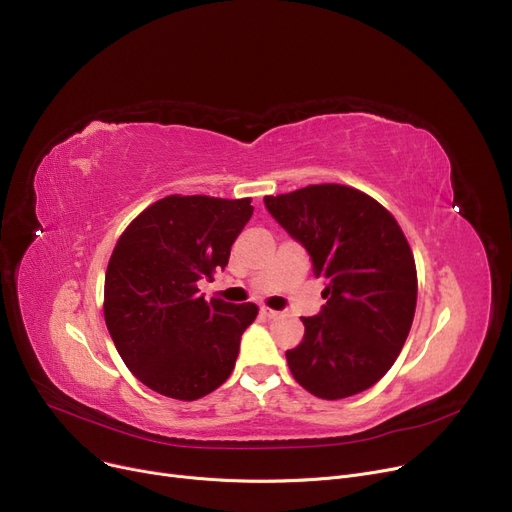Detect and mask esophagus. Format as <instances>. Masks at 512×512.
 <instances>
[{"mask_svg": "<svg viewBox=\"0 0 512 512\" xmlns=\"http://www.w3.org/2000/svg\"><path fill=\"white\" fill-rule=\"evenodd\" d=\"M261 315L267 317V319H274L280 315V311H274V309H267V307H261Z\"/></svg>", "mask_w": 512, "mask_h": 512, "instance_id": "esophagus-1", "label": "esophagus"}]
</instances>
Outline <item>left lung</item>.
<instances>
[{
    "label": "left lung",
    "mask_w": 512,
    "mask_h": 512,
    "mask_svg": "<svg viewBox=\"0 0 512 512\" xmlns=\"http://www.w3.org/2000/svg\"><path fill=\"white\" fill-rule=\"evenodd\" d=\"M263 203L326 280V305L301 317L305 336L286 351L294 380L326 400L371 388L394 365L415 317L417 270L405 234L378 201L342 184Z\"/></svg>",
    "instance_id": "left-lung-1"
}]
</instances>
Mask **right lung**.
<instances>
[{
    "label": "right lung",
    "instance_id": "add662e5",
    "mask_svg": "<svg viewBox=\"0 0 512 512\" xmlns=\"http://www.w3.org/2000/svg\"><path fill=\"white\" fill-rule=\"evenodd\" d=\"M251 215V199L170 195L118 238L105 272V326L147 388L197 400L230 378L240 336L259 309L222 299L207 303L197 282L224 270Z\"/></svg>",
    "mask_w": 512,
    "mask_h": 512
}]
</instances>
